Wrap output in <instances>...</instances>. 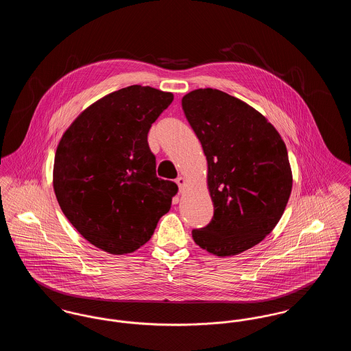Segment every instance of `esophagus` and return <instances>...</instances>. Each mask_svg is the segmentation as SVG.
Listing matches in <instances>:
<instances>
[{
  "label": "esophagus",
  "instance_id": "34e87169",
  "mask_svg": "<svg viewBox=\"0 0 351 351\" xmlns=\"http://www.w3.org/2000/svg\"><path fill=\"white\" fill-rule=\"evenodd\" d=\"M176 184L179 185V189H180V191H183V188L185 186V179L182 178V176H180V178H178V179H176Z\"/></svg>",
  "mask_w": 351,
  "mask_h": 351
}]
</instances>
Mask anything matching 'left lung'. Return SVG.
<instances>
[{"label": "left lung", "mask_w": 351, "mask_h": 351, "mask_svg": "<svg viewBox=\"0 0 351 351\" xmlns=\"http://www.w3.org/2000/svg\"><path fill=\"white\" fill-rule=\"evenodd\" d=\"M208 160L215 213L193 241L217 256L258 245L283 215L292 189L288 154L275 128L250 105L212 88L182 100Z\"/></svg>", "instance_id": "obj_1"}]
</instances>
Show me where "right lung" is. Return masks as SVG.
Returning <instances> with one entry per match:
<instances>
[{
  "mask_svg": "<svg viewBox=\"0 0 351 351\" xmlns=\"http://www.w3.org/2000/svg\"><path fill=\"white\" fill-rule=\"evenodd\" d=\"M172 93L132 85L90 105L59 142L53 165L58 202L75 229L101 250L143 246L178 193L156 176L147 134Z\"/></svg>",
  "mask_w": 351,
  "mask_h": 351,
  "instance_id": "right-lung-1",
  "label": "right lung"
}]
</instances>
